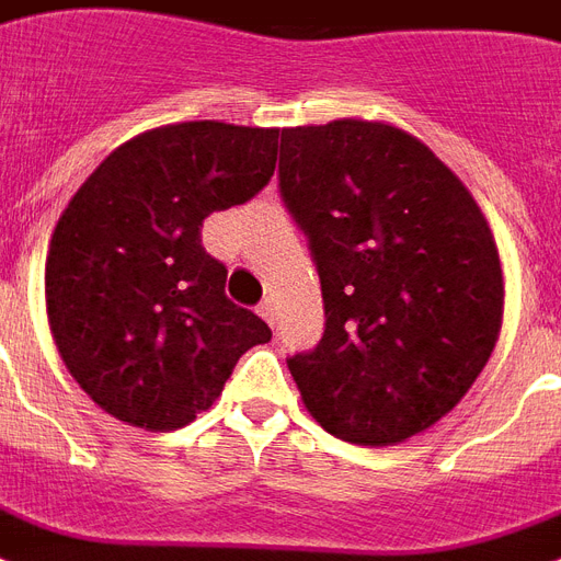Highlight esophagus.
<instances>
[{"label":"esophagus","instance_id":"1","mask_svg":"<svg viewBox=\"0 0 561 561\" xmlns=\"http://www.w3.org/2000/svg\"><path fill=\"white\" fill-rule=\"evenodd\" d=\"M257 312L263 316V319L268 321V324H275V301L272 298H266V301H260Z\"/></svg>","mask_w":561,"mask_h":561}]
</instances>
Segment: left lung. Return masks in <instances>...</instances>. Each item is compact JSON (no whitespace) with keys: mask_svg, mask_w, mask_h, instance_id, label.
<instances>
[{"mask_svg":"<svg viewBox=\"0 0 561 561\" xmlns=\"http://www.w3.org/2000/svg\"><path fill=\"white\" fill-rule=\"evenodd\" d=\"M277 190L324 301L319 345L286 359L312 419L357 445L436 424L501 330V260L471 193L424 142L363 119L286 128Z\"/></svg>","mask_w":561,"mask_h":561,"instance_id":"8db88e82","label":"left lung"}]
</instances>
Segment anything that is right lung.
I'll list each match as a JSON object with an SVG mask.
<instances>
[{
    "mask_svg": "<svg viewBox=\"0 0 561 561\" xmlns=\"http://www.w3.org/2000/svg\"><path fill=\"white\" fill-rule=\"evenodd\" d=\"M277 134L213 119L146 131L107 154L60 216L46 257L51 336L114 419L184 427L237 359L272 340L225 295L228 268L204 251L202 225L272 181Z\"/></svg>",
    "mask_w": 561,
    "mask_h": 561,
    "instance_id": "add662e5",
    "label": "right lung"
}]
</instances>
